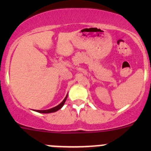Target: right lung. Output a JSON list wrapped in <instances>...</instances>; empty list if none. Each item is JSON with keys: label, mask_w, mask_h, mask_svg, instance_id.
Wrapping results in <instances>:
<instances>
[{"label": "right lung", "mask_w": 151, "mask_h": 151, "mask_svg": "<svg viewBox=\"0 0 151 151\" xmlns=\"http://www.w3.org/2000/svg\"><path fill=\"white\" fill-rule=\"evenodd\" d=\"M67 99V96H66V98L63 99V101H62L61 103H60V104H58V106H55V107L53 108H51V109H46V110H36L38 112H41V113H50V112H56V111H58V109H60V108L62 107V106H63V104H64L65 101H66Z\"/></svg>", "instance_id": "obj_1"}]
</instances>
